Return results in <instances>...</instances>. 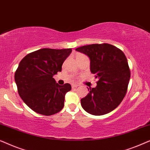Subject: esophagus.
I'll use <instances>...</instances> for the list:
<instances>
[{
    "mask_svg": "<svg viewBox=\"0 0 150 150\" xmlns=\"http://www.w3.org/2000/svg\"><path fill=\"white\" fill-rule=\"evenodd\" d=\"M78 86H79V85H77V84H72V85H71V87H72V88H76Z\"/></svg>",
    "mask_w": 150,
    "mask_h": 150,
    "instance_id": "34e87169",
    "label": "esophagus"
}]
</instances>
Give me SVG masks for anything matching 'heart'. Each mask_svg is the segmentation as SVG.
I'll return each instance as SVG.
<instances>
[{
  "label": "heart",
  "instance_id": "heart-1",
  "mask_svg": "<svg viewBox=\"0 0 150 150\" xmlns=\"http://www.w3.org/2000/svg\"><path fill=\"white\" fill-rule=\"evenodd\" d=\"M86 56L83 54H76V59H80V58H83V57H85Z\"/></svg>",
  "mask_w": 150,
  "mask_h": 150
}]
</instances>
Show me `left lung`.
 I'll return each mask as SVG.
<instances>
[{
  "label": "left lung",
  "mask_w": 150,
  "mask_h": 150,
  "mask_svg": "<svg viewBox=\"0 0 150 150\" xmlns=\"http://www.w3.org/2000/svg\"><path fill=\"white\" fill-rule=\"evenodd\" d=\"M90 59V70L97 79V86L81 100L88 113L102 115L120 105L126 96L130 71L124 53L108 44H91L76 49Z\"/></svg>",
  "instance_id": "8db88e82"
}]
</instances>
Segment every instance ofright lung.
I'll return each instance as SVG.
<instances>
[{"label": "right lung", "instance_id": "add662e5", "mask_svg": "<svg viewBox=\"0 0 150 150\" xmlns=\"http://www.w3.org/2000/svg\"><path fill=\"white\" fill-rule=\"evenodd\" d=\"M71 51V48H42L20 61L14 78L19 96L30 109L46 116L62 110L65 94L71 87L69 83L59 85L53 76L61 71Z\"/></svg>", "mask_w": 150, "mask_h": 150}]
</instances>
